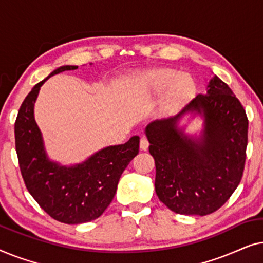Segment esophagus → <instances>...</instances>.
Returning a JSON list of instances; mask_svg holds the SVG:
<instances>
[{
	"mask_svg": "<svg viewBox=\"0 0 263 263\" xmlns=\"http://www.w3.org/2000/svg\"><path fill=\"white\" fill-rule=\"evenodd\" d=\"M148 140H147L146 138H141V140H140V148H141L142 151H146L147 148H148Z\"/></svg>",
	"mask_w": 263,
	"mask_h": 263,
	"instance_id": "1",
	"label": "esophagus"
}]
</instances>
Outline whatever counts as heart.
I'll use <instances>...</instances> for the list:
<instances>
[{
    "mask_svg": "<svg viewBox=\"0 0 263 263\" xmlns=\"http://www.w3.org/2000/svg\"><path fill=\"white\" fill-rule=\"evenodd\" d=\"M135 86L143 93L162 95L159 103L161 115L177 110L192 98L195 92V81L189 74H179L175 69H154L139 75Z\"/></svg>",
    "mask_w": 263,
    "mask_h": 263,
    "instance_id": "b5f03b06",
    "label": "heart"
}]
</instances>
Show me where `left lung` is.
<instances>
[{
    "label": "left lung",
    "mask_w": 263,
    "mask_h": 263,
    "mask_svg": "<svg viewBox=\"0 0 263 263\" xmlns=\"http://www.w3.org/2000/svg\"><path fill=\"white\" fill-rule=\"evenodd\" d=\"M203 118L199 135H186L180 121ZM145 134L156 161V193L178 214L207 215L230 199L242 179L248 118L231 88L213 75L175 116L151 122Z\"/></svg>",
    "instance_id": "obj_1"
}]
</instances>
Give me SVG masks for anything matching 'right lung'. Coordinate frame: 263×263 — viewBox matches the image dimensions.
<instances>
[{
    "label": "right lung",
    "mask_w": 263,
    "mask_h": 263,
    "mask_svg": "<svg viewBox=\"0 0 263 263\" xmlns=\"http://www.w3.org/2000/svg\"><path fill=\"white\" fill-rule=\"evenodd\" d=\"M62 66L38 82L21 104L15 121V148L26 188L50 217L64 224H82L99 218L112 201L121 175L139 153V136L123 145L107 146L74 165H62L46 153L34 120V103L43 84L64 70Z\"/></svg>",
    "instance_id": "obj_1"
}]
</instances>
